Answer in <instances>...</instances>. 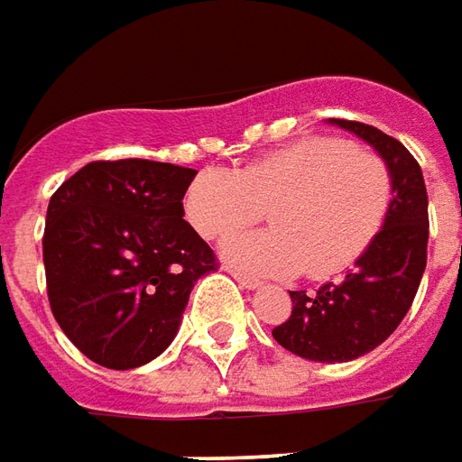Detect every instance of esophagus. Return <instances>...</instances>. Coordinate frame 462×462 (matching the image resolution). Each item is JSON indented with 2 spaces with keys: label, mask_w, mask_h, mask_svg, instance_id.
Instances as JSON below:
<instances>
[{
  "label": "esophagus",
  "mask_w": 462,
  "mask_h": 462,
  "mask_svg": "<svg viewBox=\"0 0 462 462\" xmlns=\"http://www.w3.org/2000/svg\"><path fill=\"white\" fill-rule=\"evenodd\" d=\"M231 274H234V280H236L244 290H259V287H262V282L254 280V277H246V274H241V272H231Z\"/></svg>",
  "instance_id": "34e87169"
}]
</instances>
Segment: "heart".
I'll list each match as a JSON object with an SVG mask.
<instances>
[{
    "instance_id": "1",
    "label": "heart",
    "mask_w": 462,
    "mask_h": 462,
    "mask_svg": "<svg viewBox=\"0 0 462 462\" xmlns=\"http://www.w3.org/2000/svg\"><path fill=\"white\" fill-rule=\"evenodd\" d=\"M392 198V175L379 154L338 137H312L252 160L236 172L206 170L185 195L200 236L218 241L256 224L274 228L231 238L224 256L254 274L310 280L354 264L379 234Z\"/></svg>"
}]
</instances>
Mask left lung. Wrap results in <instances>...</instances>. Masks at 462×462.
<instances>
[{"label":"left lung","mask_w":462,"mask_h":462,"mask_svg":"<svg viewBox=\"0 0 462 462\" xmlns=\"http://www.w3.org/2000/svg\"><path fill=\"white\" fill-rule=\"evenodd\" d=\"M382 154L392 175V203L382 231L343 282L318 292H290L292 315L272 330L274 340L310 361H354L374 351L404 320L427 267V188L422 170L399 139L348 119H330Z\"/></svg>","instance_id":"left-lung-1"}]
</instances>
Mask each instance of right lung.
<instances>
[{"label": "right lung", "mask_w": 462, "mask_h": 462, "mask_svg": "<svg viewBox=\"0 0 462 462\" xmlns=\"http://www.w3.org/2000/svg\"><path fill=\"white\" fill-rule=\"evenodd\" d=\"M198 175L152 160H98L52 193L42 236L48 300L80 354L116 371L150 364L190 290L218 267L182 216Z\"/></svg>", "instance_id": "obj_1"}]
</instances>
